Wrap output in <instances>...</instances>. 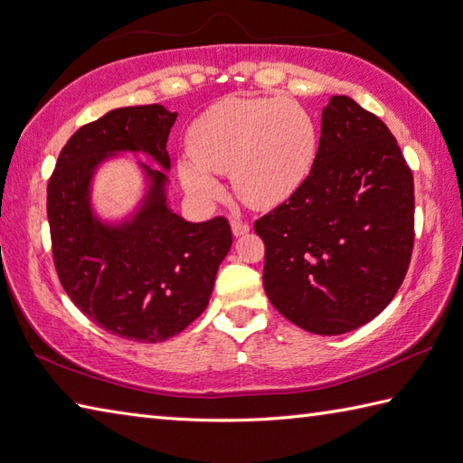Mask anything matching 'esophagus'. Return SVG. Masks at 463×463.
<instances>
[{
  "label": "esophagus",
  "instance_id": "34e87169",
  "mask_svg": "<svg viewBox=\"0 0 463 463\" xmlns=\"http://www.w3.org/2000/svg\"><path fill=\"white\" fill-rule=\"evenodd\" d=\"M231 229H232L234 237H242V234H247L250 231V224L241 221V219H232L231 221Z\"/></svg>",
  "mask_w": 463,
  "mask_h": 463
}]
</instances>
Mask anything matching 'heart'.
Wrapping results in <instances>:
<instances>
[{
  "label": "heart",
  "instance_id": "b5f03b06",
  "mask_svg": "<svg viewBox=\"0 0 463 463\" xmlns=\"http://www.w3.org/2000/svg\"><path fill=\"white\" fill-rule=\"evenodd\" d=\"M191 159L179 161L184 191L199 201L221 193L214 175L254 209H272L297 193L317 161V123L282 97H229L211 105L186 133Z\"/></svg>",
  "mask_w": 463,
  "mask_h": 463
}]
</instances>
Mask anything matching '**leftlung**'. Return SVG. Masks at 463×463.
Instances as JSON below:
<instances>
[{
  "label": "left lung",
  "instance_id": "1",
  "mask_svg": "<svg viewBox=\"0 0 463 463\" xmlns=\"http://www.w3.org/2000/svg\"><path fill=\"white\" fill-rule=\"evenodd\" d=\"M254 231L264 290L284 318L324 336L370 322L396 297L414 249V176L396 137L334 95L308 179Z\"/></svg>",
  "mask_w": 463,
  "mask_h": 463
}]
</instances>
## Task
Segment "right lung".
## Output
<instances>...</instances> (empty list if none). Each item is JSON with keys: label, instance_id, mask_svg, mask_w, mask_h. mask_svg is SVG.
<instances>
[{"label": "right lung", "instance_id": "obj_1", "mask_svg": "<svg viewBox=\"0 0 463 463\" xmlns=\"http://www.w3.org/2000/svg\"><path fill=\"white\" fill-rule=\"evenodd\" d=\"M175 119L163 105L109 111L71 135L47 184L53 262L67 297L97 326L146 344L173 338L201 317L232 244L231 224L224 216L181 219L166 206V175L146 165L151 184L141 209L105 224L91 211V179L97 165L123 151H143L171 169Z\"/></svg>", "mask_w": 463, "mask_h": 463}]
</instances>
